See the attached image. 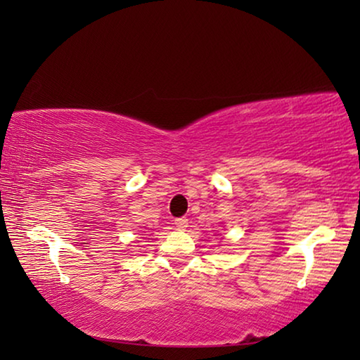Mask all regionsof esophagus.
Returning a JSON list of instances; mask_svg holds the SVG:
<instances>
[{
    "label": "esophagus",
    "instance_id": "1",
    "mask_svg": "<svg viewBox=\"0 0 360 360\" xmlns=\"http://www.w3.org/2000/svg\"><path fill=\"white\" fill-rule=\"evenodd\" d=\"M187 224H188V221L186 217H178V219H174V225L176 227H178L179 230H184L186 227H187Z\"/></svg>",
    "mask_w": 360,
    "mask_h": 360
}]
</instances>
